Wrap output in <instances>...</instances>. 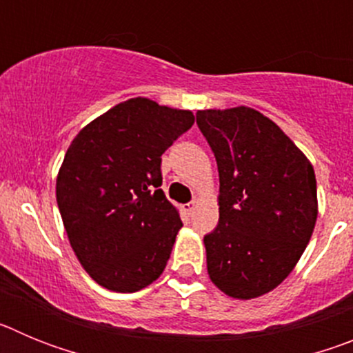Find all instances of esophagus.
I'll list each match as a JSON object with an SVG mask.
<instances>
[{
  "instance_id": "esophagus-1",
  "label": "esophagus",
  "mask_w": 353,
  "mask_h": 353,
  "mask_svg": "<svg viewBox=\"0 0 353 353\" xmlns=\"http://www.w3.org/2000/svg\"><path fill=\"white\" fill-rule=\"evenodd\" d=\"M196 207H198V203H196V201H191V203L183 205V210H185L187 214H191V212H194Z\"/></svg>"
}]
</instances>
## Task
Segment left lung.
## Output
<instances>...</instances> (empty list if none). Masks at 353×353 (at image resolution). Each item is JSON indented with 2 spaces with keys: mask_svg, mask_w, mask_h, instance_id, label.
<instances>
[{
  "mask_svg": "<svg viewBox=\"0 0 353 353\" xmlns=\"http://www.w3.org/2000/svg\"><path fill=\"white\" fill-rule=\"evenodd\" d=\"M196 121L219 170V224L203 239L208 276L228 297H261L285 281L310 244L314 170L256 109H203Z\"/></svg>",
  "mask_w": 353,
  "mask_h": 353,
  "instance_id": "1",
  "label": "left lung"
}]
</instances>
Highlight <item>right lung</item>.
Segmentation results:
<instances>
[{
    "label": "right lung",
    "instance_id": "obj_1",
    "mask_svg": "<svg viewBox=\"0 0 353 353\" xmlns=\"http://www.w3.org/2000/svg\"><path fill=\"white\" fill-rule=\"evenodd\" d=\"M194 123L189 109L120 102L72 139L56 179L70 248L93 281L118 293L152 285L182 221L164 196L161 155Z\"/></svg>",
    "mask_w": 353,
    "mask_h": 353
}]
</instances>
